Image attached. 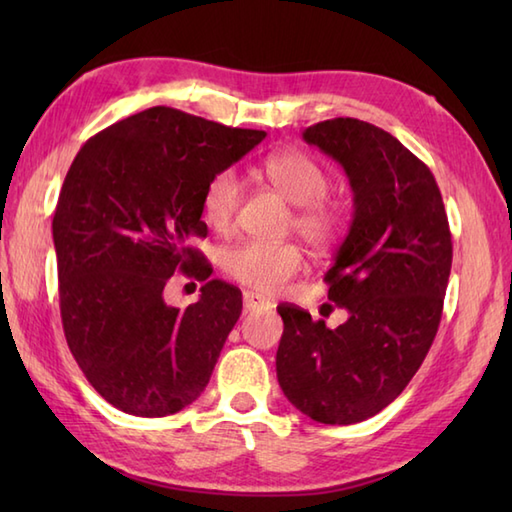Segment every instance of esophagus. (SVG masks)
Masks as SVG:
<instances>
[{"mask_svg": "<svg viewBox=\"0 0 512 512\" xmlns=\"http://www.w3.org/2000/svg\"><path fill=\"white\" fill-rule=\"evenodd\" d=\"M273 308V303L264 299L262 295H255V292H244V310L246 312H255V310H268Z\"/></svg>", "mask_w": 512, "mask_h": 512, "instance_id": "obj_1", "label": "esophagus"}]
</instances>
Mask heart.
<instances>
[{
  "label": "heart",
  "mask_w": 512,
  "mask_h": 512,
  "mask_svg": "<svg viewBox=\"0 0 512 512\" xmlns=\"http://www.w3.org/2000/svg\"><path fill=\"white\" fill-rule=\"evenodd\" d=\"M259 171L290 204H295L292 226L310 246L330 248L341 237L345 211L341 204L325 198L330 178L317 160L303 151H277L262 162ZM239 202L242 182L235 171L215 173L202 193L204 222L213 231L226 233L233 226ZM222 268L237 284L262 295H275L297 277L303 268V255L299 246L290 242L246 239L224 250Z\"/></svg>",
  "instance_id": "heart-1"
}]
</instances>
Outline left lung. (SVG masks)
<instances>
[{
  "mask_svg": "<svg viewBox=\"0 0 512 512\" xmlns=\"http://www.w3.org/2000/svg\"><path fill=\"white\" fill-rule=\"evenodd\" d=\"M303 140L339 162L354 193L350 231L325 273L347 321L330 330L281 303L277 378L308 418L354 424L400 396L436 339L451 231L433 173L385 129L332 118Z\"/></svg>",
  "mask_w": 512,
  "mask_h": 512,
  "instance_id": "left-lung-1",
  "label": "left lung"
}]
</instances>
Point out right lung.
Wrapping results in <instances>:
<instances>
[{"label": "right lung", "instance_id": "1", "mask_svg": "<svg viewBox=\"0 0 512 512\" xmlns=\"http://www.w3.org/2000/svg\"><path fill=\"white\" fill-rule=\"evenodd\" d=\"M264 138L158 105L76 154L52 220L61 321L81 372L116 409L162 418L209 385L242 292L209 279L189 242L206 237V182ZM176 269L205 281L184 311L161 295Z\"/></svg>", "mask_w": 512, "mask_h": 512}]
</instances>
